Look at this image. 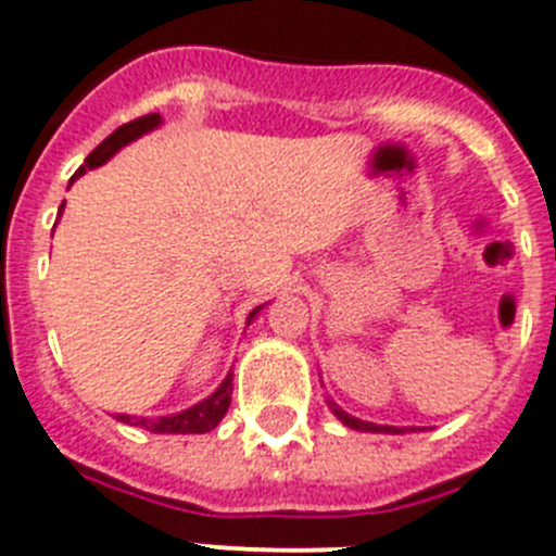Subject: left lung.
I'll return each mask as SVG.
<instances>
[{
    "instance_id": "8db88e82",
    "label": "left lung",
    "mask_w": 556,
    "mask_h": 556,
    "mask_svg": "<svg viewBox=\"0 0 556 556\" xmlns=\"http://www.w3.org/2000/svg\"><path fill=\"white\" fill-rule=\"evenodd\" d=\"M333 406V404H331ZM333 415L348 426V429H356V431H384V434H404V429H397V426H378V424H367V420H358V417L348 415L342 412L339 406H333Z\"/></svg>"
}]
</instances>
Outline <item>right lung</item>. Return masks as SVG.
<instances>
[{
  "label": "right lung",
  "instance_id": "right-lung-1",
  "mask_svg": "<svg viewBox=\"0 0 556 556\" xmlns=\"http://www.w3.org/2000/svg\"><path fill=\"white\" fill-rule=\"evenodd\" d=\"M159 125H161L159 113H147V116H139V119H132V122H127V125L116 127V130H113L111 136H108V139L102 141L94 152H91V155H88L86 164L75 172V178L72 180H77L80 175H86L88 169H97V166H102L108 159H111L113 152H119L122 147L130 144V141H136L139 136H144V132L155 130ZM61 211H63V205H61ZM258 308H253V312H250L248 323L253 320L255 314H258ZM230 392H233V376L228 372V378H225L223 384L217 387V392H214V395H208L205 401H200V404L189 406L186 412H178V415H169V417H159V420H152V417L119 415V420L122 424L141 426V429H147V431H155V434H205V431L217 429L219 420H223L225 412H228Z\"/></svg>",
  "mask_w": 556,
  "mask_h": 556
}]
</instances>
